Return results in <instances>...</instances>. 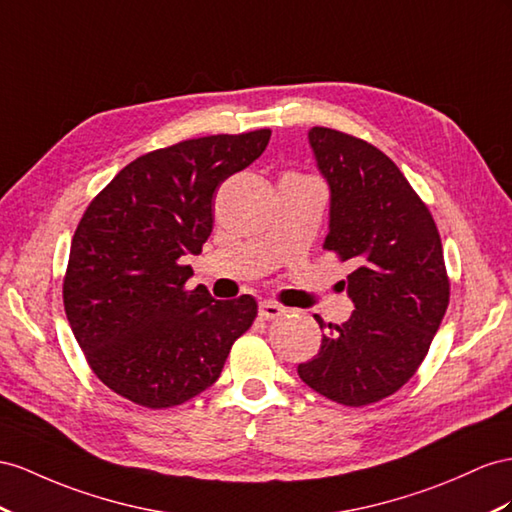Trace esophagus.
I'll return each instance as SVG.
<instances>
[{"instance_id": "esophagus-1", "label": "esophagus", "mask_w": 512, "mask_h": 512, "mask_svg": "<svg viewBox=\"0 0 512 512\" xmlns=\"http://www.w3.org/2000/svg\"><path fill=\"white\" fill-rule=\"evenodd\" d=\"M285 313V309L277 303H272V300H264V303H259V316L261 320H277Z\"/></svg>"}]
</instances>
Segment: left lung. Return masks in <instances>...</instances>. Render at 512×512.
Here are the masks:
<instances>
[{
    "mask_svg": "<svg viewBox=\"0 0 512 512\" xmlns=\"http://www.w3.org/2000/svg\"><path fill=\"white\" fill-rule=\"evenodd\" d=\"M309 144L331 188L324 248L355 266L342 281L355 311L329 324L298 376L337 404L365 406L396 393L428 355L450 303L441 238L426 203L374 144L329 127H313Z\"/></svg>",
    "mask_w": 512,
    "mask_h": 512,
    "instance_id": "obj_1",
    "label": "left lung"
}]
</instances>
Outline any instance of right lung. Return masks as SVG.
I'll use <instances>...</instances> for the list:
<instances>
[{
    "label": "right lung",
    "mask_w": 512,
    "mask_h": 512,
    "mask_svg": "<svg viewBox=\"0 0 512 512\" xmlns=\"http://www.w3.org/2000/svg\"><path fill=\"white\" fill-rule=\"evenodd\" d=\"M270 129L183 140L136 157L75 229L62 298L90 370L114 393L170 409L212 387L257 316L253 296L188 290V253L214 227L218 186L266 151Z\"/></svg>",
    "instance_id": "right-lung-1"
}]
</instances>
